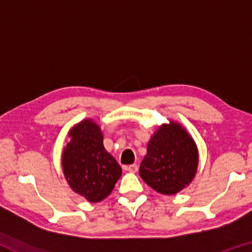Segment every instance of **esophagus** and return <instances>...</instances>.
<instances>
[{
  "label": "esophagus",
  "instance_id": "34e87169",
  "mask_svg": "<svg viewBox=\"0 0 252 252\" xmlns=\"http://www.w3.org/2000/svg\"><path fill=\"white\" fill-rule=\"evenodd\" d=\"M138 165L136 164H131V165H127V167H126V171H129V172H131V173H135V172H138Z\"/></svg>",
  "mask_w": 252,
  "mask_h": 252
}]
</instances>
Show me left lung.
I'll list each match as a JSON object with an SVG mask.
<instances>
[{
	"label": "left lung",
	"instance_id": "left-lung-1",
	"mask_svg": "<svg viewBox=\"0 0 252 252\" xmlns=\"http://www.w3.org/2000/svg\"><path fill=\"white\" fill-rule=\"evenodd\" d=\"M198 161V149L193 139L185 127L170 121L151 136L139 174L153 190L172 195L192 181Z\"/></svg>",
	"mask_w": 252,
	"mask_h": 252
}]
</instances>
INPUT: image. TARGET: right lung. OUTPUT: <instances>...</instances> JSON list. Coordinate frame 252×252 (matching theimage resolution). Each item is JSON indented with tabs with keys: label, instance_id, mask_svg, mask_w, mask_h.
<instances>
[{
	"label": "right lung",
	"instance_id": "right-lung-1",
	"mask_svg": "<svg viewBox=\"0 0 252 252\" xmlns=\"http://www.w3.org/2000/svg\"><path fill=\"white\" fill-rule=\"evenodd\" d=\"M70 141L62 153L63 173L75 193L99 202L112 192L122 169L105 150L100 126L91 119L70 130Z\"/></svg>",
	"mask_w": 252,
	"mask_h": 252
}]
</instances>
